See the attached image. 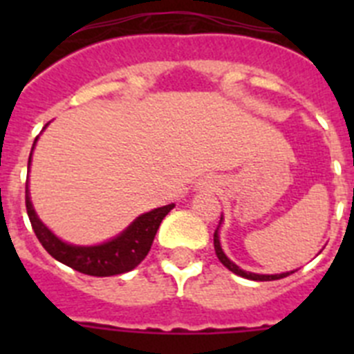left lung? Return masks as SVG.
Returning <instances> with one entry per match:
<instances>
[{"label": "left lung", "instance_id": "8db88e82", "mask_svg": "<svg viewBox=\"0 0 354 354\" xmlns=\"http://www.w3.org/2000/svg\"><path fill=\"white\" fill-rule=\"evenodd\" d=\"M221 221H223V218L220 220V225ZM220 227L216 228V232H214V250H216V255H218V259H220L221 264L225 266V268H228V270L232 271V273L239 274V277L243 278H248V280H255V282H270V280H280V278H286L289 277L290 273H294V271H287V273H280V274H257V273H250V271H245V270H241L239 266L234 264L230 259L225 255V252L221 250V245H220Z\"/></svg>", "mask_w": 354, "mask_h": 354}]
</instances>
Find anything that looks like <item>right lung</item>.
<instances>
[{
    "label": "right lung",
    "instance_id": "add662e5",
    "mask_svg": "<svg viewBox=\"0 0 354 354\" xmlns=\"http://www.w3.org/2000/svg\"><path fill=\"white\" fill-rule=\"evenodd\" d=\"M37 140H39V136H37L33 147H31V154H33ZM31 154L30 159H28V168L31 165ZM174 207V204H168L138 216L126 230H122L117 237L101 243V245L77 246L56 237L40 221L35 209H33V204H31L30 189H28L26 184L28 218H30L33 232H35L37 239L40 241V245L46 248V252L53 259L68 266L72 270L80 271V273L90 274V277H113V274H122L134 270L147 257L162 218Z\"/></svg>",
    "mask_w": 354,
    "mask_h": 354
}]
</instances>
